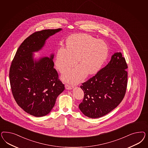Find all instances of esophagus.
Listing matches in <instances>:
<instances>
[{
    "instance_id": "obj_1",
    "label": "esophagus",
    "mask_w": 148,
    "mask_h": 148,
    "mask_svg": "<svg viewBox=\"0 0 148 148\" xmlns=\"http://www.w3.org/2000/svg\"><path fill=\"white\" fill-rule=\"evenodd\" d=\"M65 88L67 90H72V88H73V86L69 85L68 84H66L65 85Z\"/></svg>"
}]
</instances>
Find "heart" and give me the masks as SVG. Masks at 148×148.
I'll use <instances>...</instances> for the list:
<instances>
[{
  "instance_id": "heart-1",
  "label": "heart",
  "mask_w": 148,
  "mask_h": 148,
  "mask_svg": "<svg viewBox=\"0 0 148 148\" xmlns=\"http://www.w3.org/2000/svg\"><path fill=\"white\" fill-rule=\"evenodd\" d=\"M108 45L102 40H97L85 34L73 35L68 39L67 46L59 48L55 64L61 72L72 67L77 62L79 66L66 72L63 79L76 83L86 76L97 73L108 56Z\"/></svg>"
}]
</instances>
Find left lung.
<instances>
[{"label": "left lung", "mask_w": 148, "mask_h": 148, "mask_svg": "<svg viewBox=\"0 0 148 148\" xmlns=\"http://www.w3.org/2000/svg\"><path fill=\"white\" fill-rule=\"evenodd\" d=\"M127 67L121 53H116L105 67L82 84L84 97L79 108L84 115L97 118L119 105L126 93Z\"/></svg>", "instance_id": "1"}]
</instances>
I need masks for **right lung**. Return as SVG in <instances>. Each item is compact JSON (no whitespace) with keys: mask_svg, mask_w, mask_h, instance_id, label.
Here are the masks:
<instances>
[{"mask_svg":"<svg viewBox=\"0 0 148 148\" xmlns=\"http://www.w3.org/2000/svg\"><path fill=\"white\" fill-rule=\"evenodd\" d=\"M62 29H47L33 33L19 46L10 68L12 93L18 106L35 116H45L55 105L64 85L54 68V55L34 60L33 52L39 51L46 40Z\"/></svg>","mask_w":148,"mask_h":148,"instance_id":"right-lung-1","label":"right lung"}]
</instances>
